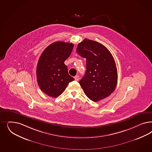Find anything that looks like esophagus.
Segmentation results:
<instances>
[{"label": "esophagus", "instance_id": "34e87169", "mask_svg": "<svg viewBox=\"0 0 152 152\" xmlns=\"http://www.w3.org/2000/svg\"><path fill=\"white\" fill-rule=\"evenodd\" d=\"M74 79H75V80H77V81L79 80V78L78 75H77V76H75V77H74Z\"/></svg>", "mask_w": 152, "mask_h": 152}]
</instances>
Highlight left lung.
Listing matches in <instances>:
<instances>
[{"instance_id": "obj_1", "label": "left lung", "mask_w": 152, "mask_h": 152, "mask_svg": "<svg viewBox=\"0 0 152 152\" xmlns=\"http://www.w3.org/2000/svg\"><path fill=\"white\" fill-rule=\"evenodd\" d=\"M77 53L86 59V72L79 82L86 95L97 102L107 97L118 83V71L113 57L104 45L86 39L79 44Z\"/></svg>"}]
</instances>
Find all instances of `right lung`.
I'll use <instances>...</instances> for the list:
<instances>
[{
    "mask_svg": "<svg viewBox=\"0 0 152 152\" xmlns=\"http://www.w3.org/2000/svg\"><path fill=\"white\" fill-rule=\"evenodd\" d=\"M73 47L72 43L57 41L49 45L41 55L36 69L37 80L41 90L49 96L58 97L74 80L64 64Z\"/></svg>",
    "mask_w": 152,
    "mask_h": 152,
    "instance_id": "1",
    "label": "right lung"
}]
</instances>
